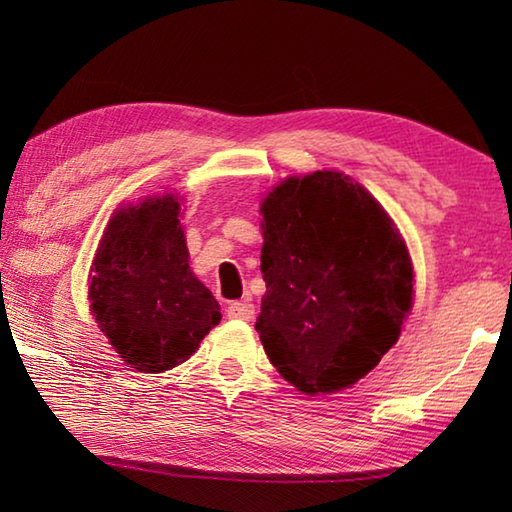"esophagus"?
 <instances>
[{"label": "esophagus", "instance_id": "1", "mask_svg": "<svg viewBox=\"0 0 512 512\" xmlns=\"http://www.w3.org/2000/svg\"><path fill=\"white\" fill-rule=\"evenodd\" d=\"M228 316L237 318V320H250L255 316V305L250 300L232 302V305L228 307Z\"/></svg>", "mask_w": 512, "mask_h": 512}]
</instances>
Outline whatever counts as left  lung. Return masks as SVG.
Masks as SVG:
<instances>
[{
    "mask_svg": "<svg viewBox=\"0 0 512 512\" xmlns=\"http://www.w3.org/2000/svg\"><path fill=\"white\" fill-rule=\"evenodd\" d=\"M266 293L255 329L307 395L357 384L400 339L413 266L375 198L339 171L287 178L264 198Z\"/></svg>",
    "mask_w": 512,
    "mask_h": 512,
    "instance_id": "8db88e82",
    "label": "left lung"
}]
</instances>
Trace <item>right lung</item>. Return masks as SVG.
<instances>
[{
	"instance_id": "add662e5",
	"label": "right lung",
	"mask_w": 512,
	"mask_h": 512,
	"mask_svg": "<svg viewBox=\"0 0 512 512\" xmlns=\"http://www.w3.org/2000/svg\"><path fill=\"white\" fill-rule=\"evenodd\" d=\"M178 196L119 207L92 262V314L112 348L137 372L180 366L221 311L189 268Z\"/></svg>"
}]
</instances>
